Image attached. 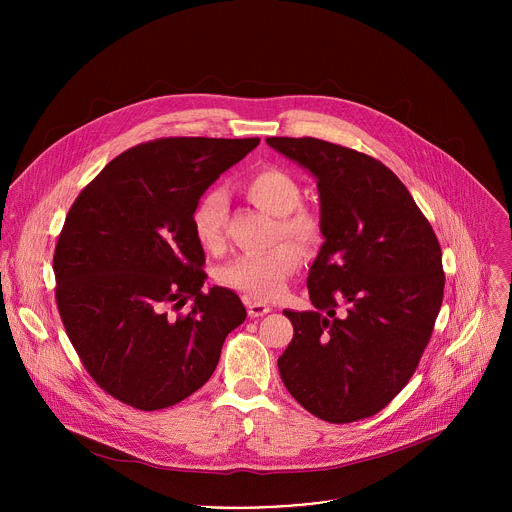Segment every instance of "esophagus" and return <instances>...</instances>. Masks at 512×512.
Returning a JSON list of instances; mask_svg holds the SVG:
<instances>
[{
  "instance_id": "obj_1",
  "label": "esophagus",
  "mask_w": 512,
  "mask_h": 512,
  "mask_svg": "<svg viewBox=\"0 0 512 512\" xmlns=\"http://www.w3.org/2000/svg\"><path fill=\"white\" fill-rule=\"evenodd\" d=\"M269 312H271V308H269L267 304L247 300V314H249L251 318H259V316H265V314H269Z\"/></svg>"
}]
</instances>
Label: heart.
I'll return each instance as SVG.
<instances>
[{
	"label": "heart",
	"mask_w": 512,
	"mask_h": 512,
	"mask_svg": "<svg viewBox=\"0 0 512 512\" xmlns=\"http://www.w3.org/2000/svg\"><path fill=\"white\" fill-rule=\"evenodd\" d=\"M241 192L259 208L277 216L275 239L281 241L269 251L247 253L221 271V283L241 291L251 300L269 302L279 298L289 279L302 267V252L312 251L322 241L320 216L302 206V186L289 172L277 166H261L241 180ZM229 200L223 190L202 192L190 212V225L198 245L210 253H223L227 245ZM297 245L294 246L293 243ZM301 248L298 250L297 247Z\"/></svg>",
	"instance_id": "b5f03b06"
}]
</instances>
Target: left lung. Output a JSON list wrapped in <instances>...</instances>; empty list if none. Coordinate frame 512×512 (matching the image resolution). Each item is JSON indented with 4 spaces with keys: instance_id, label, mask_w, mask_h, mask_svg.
Segmentation results:
<instances>
[{
    "instance_id": "obj_1",
    "label": "left lung",
    "mask_w": 512,
    "mask_h": 512,
    "mask_svg": "<svg viewBox=\"0 0 512 512\" xmlns=\"http://www.w3.org/2000/svg\"><path fill=\"white\" fill-rule=\"evenodd\" d=\"M318 180L324 245L312 312H287L285 389L330 423L385 409L413 377L444 300L442 249L405 184L379 160L316 137H267Z\"/></svg>"
}]
</instances>
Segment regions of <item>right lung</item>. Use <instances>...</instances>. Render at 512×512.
<instances>
[{
    "label": "right lung",
    "mask_w": 512,
    "mask_h": 512,
    "mask_svg": "<svg viewBox=\"0 0 512 512\" xmlns=\"http://www.w3.org/2000/svg\"><path fill=\"white\" fill-rule=\"evenodd\" d=\"M257 143L145 141L111 160L72 202L52 259L56 306L87 373L121 403L158 411L184 401L210 379L225 338L245 322L235 291H202L204 251L190 212Z\"/></svg>",
    "instance_id": "1"
}]
</instances>
